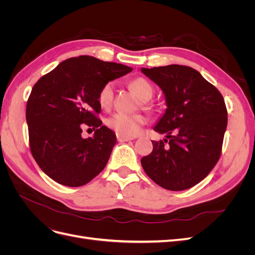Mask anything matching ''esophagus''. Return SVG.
<instances>
[{
	"mask_svg": "<svg viewBox=\"0 0 255 255\" xmlns=\"http://www.w3.org/2000/svg\"><path fill=\"white\" fill-rule=\"evenodd\" d=\"M117 139L120 142H126V141H129V140H133L134 138L133 137H128L126 135H121V134H117Z\"/></svg>",
	"mask_w": 255,
	"mask_h": 255,
	"instance_id": "obj_1",
	"label": "esophagus"
}]
</instances>
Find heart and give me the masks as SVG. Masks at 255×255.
Instances as JSON below:
<instances>
[{"mask_svg": "<svg viewBox=\"0 0 255 255\" xmlns=\"http://www.w3.org/2000/svg\"><path fill=\"white\" fill-rule=\"evenodd\" d=\"M133 90L136 92V95L139 97L143 101L150 100L153 96V87L152 85L142 78H138L134 80L130 84ZM114 90H115V83L109 82L100 89L98 100L99 103L103 109L110 107L113 98H114ZM146 121L145 117L139 114H126V113H116L112 115L110 118H107L106 125L116 132L126 135V136H135L139 134L141 126L144 125Z\"/></svg>", "mask_w": 255, "mask_h": 255, "instance_id": "1", "label": "heart"}]
</instances>
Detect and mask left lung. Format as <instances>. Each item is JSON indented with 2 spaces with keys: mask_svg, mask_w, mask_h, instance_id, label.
<instances>
[{
  "mask_svg": "<svg viewBox=\"0 0 255 255\" xmlns=\"http://www.w3.org/2000/svg\"><path fill=\"white\" fill-rule=\"evenodd\" d=\"M140 70L163 91L167 106L153 128L166 138L152 140L153 151L141 158L143 170L165 189H188L201 182L220 157L228 125L225 100L190 67L170 65Z\"/></svg>",
  "mask_w": 255,
  "mask_h": 255,
  "instance_id": "8db88e82",
  "label": "left lung"
}]
</instances>
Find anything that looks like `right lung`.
Returning a JSON list of instances; mask_svg holds the SVG:
<instances>
[{"mask_svg":"<svg viewBox=\"0 0 255 255\" xmlns=\"http://www.w3.org/2000/svg\"><path fill=\"white\" fill-rule=\"evenodd\" d=\"M132 70L84 55L61 61L34 85L26 104L29 146L52 180L79 187L103 170L117 137L97 117L99 91ZM82 124L94 127V136L83 138Z\"/></svg>","mask_w":255,"mask_h":255,"instance_id":"right-lung-1","label":"right lung"}]
</instances>
